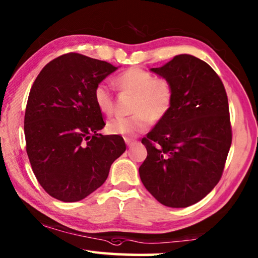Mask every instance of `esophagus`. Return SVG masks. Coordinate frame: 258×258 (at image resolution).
<instances>
[{
  "label": "esophagus",
  "mask_w": 258,
  "mask_h": 258,
  "mask_svg": "<svg viewBox=\"0 0 258 258\" xmlns=\"http://www.w3.org/2000/svg\"><path fill=\"white\" fill-rule=\"evenodd\" d=\"M125 143H126V145H127L128 147H131V146H133V145H135V143H137V141H135V140H133V139H130V138H125Z\"/></svg>",
  "instance_id": "esophagus-1"
}]
</instances>
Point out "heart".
Masks as SVG:
<instances>
[{
	"instance_id": "heart-1",
	"label": "heart",
	"mask_w": 258,
	"mask_h": 258,
	"mask_svg": "<svg viewBox=\"0 0 258 258\" xmlns=\"http://www.w3.org/2000/svg\"><path fill=\"white\" fill-rule=\"evenodd\" d=\"M115 84L120 91L131 92L134 98L131 104L133 113L128 117H116L108 121L107 130L111 134L133 137L148 130L151 120H163L171 111L174 101L172 83L165 77H156L147 69L132 67L115 77ZM94 102L100 112L111 115L115 109V100L111 90L99 83L93 92Z\"/></svg>"
}]
</instances>
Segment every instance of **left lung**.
Instances as JSON below:
<instances>
[{"mask_svg": "<svg viewBox=\"0 0 258 258\" xmlns=\"http://www.w3.org/2000/svg\"><path fill=\"white\" fill-rule=\"evenodd\" d=\"M151 72L172 83L174 101L142 139L148 156L140 177L160 204L184 208L221 180L232 142L228 95L214 69L194 55H175Z\"/></svg>", "mask_w": 258, "mask_h": 258, "instance_id": "left-lung-1", "label": "left lung"}]
</instances>
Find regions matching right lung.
Here are the masks:
<instances>
[{
	"instance_id": "obj_1",
	"label": "right lung",
	"mask_w": 258,
	"mask_h": 258,
	"mask_svg": "<svg viewBox=\"0 0 258 258\" xmlns=\"http://www.w3.org/2000/svg\"><path fill=\"white\" fill-rule=\"evenodd\" d=\"M117 69L75 52L50 61L30 89L25 112L26 151L38 183L51 197L80 202L107 180L126 150L94 102L95 86Z\"/></svg>"
}]
</instances>
